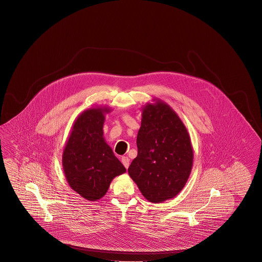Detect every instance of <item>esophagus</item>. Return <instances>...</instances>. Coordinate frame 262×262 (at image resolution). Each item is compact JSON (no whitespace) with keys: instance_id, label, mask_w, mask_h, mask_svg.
<instances>
[{"instance_id":"34e87169","label":"esophagus","mask_w":262,"mask_h":262,"mask_svg":"<svg viewBox=\"0 0 262 262\" xmlns=\"http://www.w3.org/2000/svg\"><path fill=\"white\" fill-rule=\"evenodd\" d=\"M121 161H122V163H123V165L126 167V168H128L129 166V159L127 158V157H123L122 159H121Z\"/></svg>"}]
</instances>
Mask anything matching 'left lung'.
<instances>
[{
  "label": "left lung",
  "instance_id": "obj_1",
  "mask_svg": "<svg viewBox=\"0 0 262 262\" xmlns=\"http://www.w3.org/2000/svg\"><path fill=\"white\" fill-rule=\"evenodd\" d=\"M136 144L137 157L127 172L143 196L151 203L176 197L189 178L194 158L183 121L160 100L147 103Z\"/></svg>",
  "mask_w": 262,
  "mask_h": 262
}]
</instances>
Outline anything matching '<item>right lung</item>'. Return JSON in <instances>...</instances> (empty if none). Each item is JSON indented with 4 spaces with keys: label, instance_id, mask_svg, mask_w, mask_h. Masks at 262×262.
Returning a JSON list of instances; mask_svg holds the SVG:
<instances>
[{
    "label": "right lung",
    "instance_id": "obj_1",
    "mask_svg": "<svg viewBox=\"0 0 262 262\" xmlns=\"http://www.w3.org/2000/svg\"><path fill=\"white\" fill-rule=\"evenodd\" d=\"M106 106L83 111L76 119L64 147L62 166L66 180L82 198L97 201L103 197L111 181L126 172L103 138Z\"/></svg>",
    "mask_w": 262,
    "mask_h": 262
}]
</instances>
